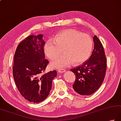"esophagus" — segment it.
I'll use <instances>...</instances> for the list:
<instances>
[{"instance_id": "1", "label": "esophagus", "mask_w": 121, "mask_h": 121, "mask_svg": "<svg viewBox=\"0 0 121 121\" xmlns=\"http://www.w3.org/2000/svg\"><path fill=\"white\" fill-rule=\"evenodd\" d=\"M58 71V72L60 73H63L64 72H65V70L64 69H59Z\"/></svg>"}]
</instances>
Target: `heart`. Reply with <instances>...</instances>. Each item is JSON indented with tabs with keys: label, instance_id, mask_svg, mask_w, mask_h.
<instances>
[{
	"label": "heart",
	"instance_id": "1",
	"mask_svg": "<svg viewBox=\"0 0 121 121\" xmlns=\"http://www.w3.org/2000/svg\"><path fill=\"white\" fill-rule=\"evenodd\" d=\"M93 49V41L89 35L82 34L73 29L61 31L53 40H50L44 47L45 54L50 60L58 58L62 53L64 55L57 61L51 63L55 68H65L71 65H80L89 58Z\"/></svg>",
	"mask_w": 121,
	"mask_h": 121
}]
</instances>
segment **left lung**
Masks as SVG:
<instances>
[{"mask_svg":"<svg viewBox=\"0 0 121 121\" xmlns=\"http://www.w3.org/2000/svg\"><path fill=\"white\" fill-rule=\"evenodd\" d=\"M93 39L94 49L90 57L81 65L70 70L76 78L73 88L83 95H90L98 90L105 75L106 58L103 45L96 35Z\"/></svg>","mask_w":121,"mask_h":121,"instance_id":"1","label":"left lung"}]
</instances>
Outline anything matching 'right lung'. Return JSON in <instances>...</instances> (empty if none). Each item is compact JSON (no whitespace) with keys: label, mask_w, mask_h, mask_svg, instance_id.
I'll return each mask as SVG.
<instances>
[{"label":"right lung","mask_w":121,"mask_h":121,"mask_svg":"<svg viewBox=\"0 0 121 121\" xmlns=\"http://www.w3.org/2000/svg\"><path fill=\"white\" fill-rule=\"evenodd\" d=\"M43 35H31L18 44L14 56L13 77L21 95L28 101L39 103L49 94L56 70L42 74L49 63L44 59Z\"/></svg>","instance_id":"right-lung-1"}]
</instances>
